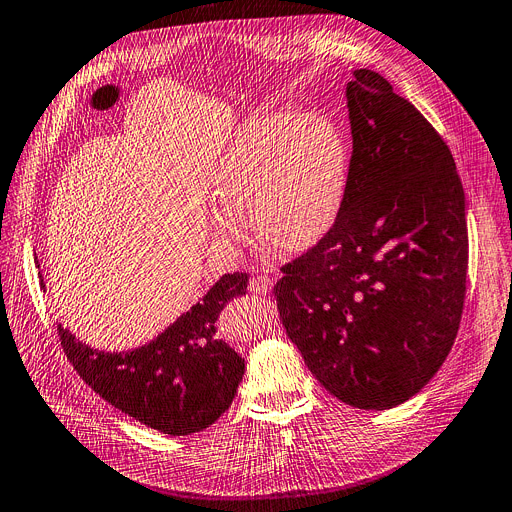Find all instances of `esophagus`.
I'll use <instances>...</instances> for the list:
<instances>
[{"instance_id": "obj_1", "label": "esophagus", "mask_w": 512, "mask_h": 512, "mask_svg": "<svg viewBox=\"0 0 512 512\" xmlns=\"http://www.w3.org/2000/svg\"><path fill=\"white\" fill-rule=\"evenodd\" d=\"M271 288H274V280L267 276H257L249 282V290L253 294H267V292H271Z\"/></svg>"}]
</instances>
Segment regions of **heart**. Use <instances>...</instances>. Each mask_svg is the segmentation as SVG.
Returning <instances> with one entry per match:
<instances>
[{
	"label": "heart",
	"mask_w": 512,
	"mask_h": 512,
	"mask_svg": "<svg viewBox=\"0 0 512 512\" xmlns=\"http://www.w3.org/2000/svg\"><path fill=\"white\" fill-rule=\"evenodd\" d=\"M350 146L319 113L269 109L236 127L220 150L210 181L218 212L210 230L220 249L245 245V216L280 251L309 249L344 208Z\"/></svg>",
	"instance_id": "obj_1"
}]
</instances>
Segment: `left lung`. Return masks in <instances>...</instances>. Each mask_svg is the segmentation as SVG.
I'll use <instances>...</instances> for the list:
<instances>
[{
	"mask_svg": "<svg viewBox=\"0 0 512 512\" xmlns=\"http://www.w3.org/2000/svg\"><path fill=\"white\" fill-rule=\"evenodd\" d=\"M352 129L344 208L282 267V325L313 377L360 410L414 397L447 360L467 278L465 193L453 154L377 72L346 86Z\"/></svg>",
	"mask_w": 512,
	"mask_h": 512,
	"instance_id": "1",
	"label": "left lung"
}]
</instances>
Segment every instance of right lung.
Masks as SVG:
<instances>
[{
	"label": "right lung",
	"instance_id": "add662e5",
	"mask_svg": "<svg viewBox=\"0 0 512 512\" xmlns=\"http://www.w3.org/2000/svg\"><path fill=\"white\" fill-rule=\"evenodd\" d=\"M247 284L243 271L224 274L191 311L135 350H94L61 323L57 333L67 360L102 399L162 434H193L228 410L243 381L245 358L216 337L214 323Z\"/></svg>",
	"mask_w": 512,
	"mask_h": 512
}]
</instances>
